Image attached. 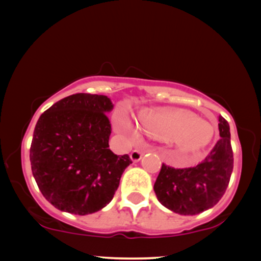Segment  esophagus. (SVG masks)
I'll use <instances>...</instances> for the list:
<instances>
[{
	"instance_id": "1",
	"label": "esophagus",
	"mask_w": 261,
	"mask_h": 261,
	"mask_svg": "<svg viewBox=\"0 0 261 261\" xmlns=\"http://www.w3.org/2000/svg\"><path fill=\"white\" fill-rule=\"evenodd\" d=\"M142 155H143V153H142V152H141V151H139V149H134V151L131 152L130 158H131V161L136 163V162H140V161H141V158H142Z\"/></svg>"
}]
</instances>
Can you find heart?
<instances>
[{"mask_svg":"<svg viewBox=\"0 0 261 261\" xmlns=\"http://www.w3.org/2000/svg\"><path fill=\"white\" fill-rule=\"evenodd\" d=\"M140 121L149 135L170 140L182 153L200 151L208 145L212 137L208 125L187 112H143ZM116 128L133 141H137L141 136L139 127L126 116H120L116 120Z\"/></svg>","mask_w":261,"mask_h":261,"instance_id":"1","label":"heart"}]
</instances>
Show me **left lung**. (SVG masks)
Masks as SVG:
<instances>
[{
  "instance_id": "obj_1",
  "label": "left lung",
  "mask_w": 261,
  "mask_h": 261,
  "mask_svg": "<svg viewBox=\"0 0 261 261\" xmlns=\"http://www.w3.org/2000/svg\"><path fill=\"white\" fill-rule=\"evenodd\" d=\"M221 139L207 157L191 168H173L162 164L154 193L164 207L182 216H194L214 207L228 187L233 170L228 122L218 116Z\"/></svg>"
}]
</instances>
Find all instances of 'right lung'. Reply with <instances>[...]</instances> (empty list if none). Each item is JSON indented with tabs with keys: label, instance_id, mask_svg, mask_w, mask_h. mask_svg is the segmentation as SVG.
I'll return each instance as SVG.
<instances>
[{
	"label": "right lung",
	"instance_id": "obj_1",
	"mask_svg": "<svg viewBox=\"0 0 261 261\" xmlns=\"http://www.w3.org/2000/svg\"><path fill=\"white\" fill-rule=\"evenodd\" d=\"M107 95L77 93L44 112L31 146L32 172L45 199L60 211L85 215L113 200L128 154L109 149L113 110Z\"/></svg>",
	"mask_w": 261,
	"mask_h": 261
}]
</instances>
